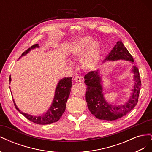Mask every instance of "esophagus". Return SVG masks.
Listing matches in <instances>:
<instances>
[{
	"instance_id": "1",
	"label": "esophagus",
	"mask_w": 152,
	"mask_h": 152,
	"mask_svg": "<svg viewBox=\"0 0 152 152\" xmlns=\"http://www.w3.org/2000/svg\"><path fill=\"white\" fill-rule=\"evenodd\" d=\"M74 80L75 81V82H82V78L80 77H79V76H76L75 78H74Z\"/></svg>"
}]
</instances>
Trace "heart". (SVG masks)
<instances>
[{"instance_id":"obj_1","label":"heart","mask_w":152,"mask_h":152,"mask_svg":"<svg viewBox=\"0 0 152 152\" xmlns=\"http://www.w3.org/2000/svg\"><path fill=\"white\" fill-rule=\"evenodd\" d=\"M86 52L82 59V65L87 68H94L99 61V44L96 41L93 42L91 37H84L77 40L71 49L73 57H81Z\"/></svg>"}]
</instances>
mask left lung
<instances>
[{"label": "left lung", "instance_id": "left-lung-1", "mask_svg": "<svg viewBox=\"0 0 152 152\" xmlns=\"http://www.w3.org/2000/svg\"><path fill=\"white\" fill-rule=\"evenodd\" d=\"M124 60L134 62L131 54L124 46L122 40L118 41L112 50L105 58L104 61ZM132 73H134V83L131 90L132 94L124 104L112 105L105 100L103 93L102 79L98 71H91L85 75V84L87 85L86 99L87 107L91 113L100 120L112 121L120 118L129 113L137 103L141 87V79L138 69L132 66Z\"/></svg>", "mask_w": 152, "mask_h": 152}]
</instances>
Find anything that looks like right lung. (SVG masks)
Wrapping results in <instances>:
<instances>
[{"label": "right lung", "mask_w": 152, "mask_h": 152, "mask_svg": "<svg viewBox=\"0 0 152 152\" xmlns=\"http://www.w3.org/2000/svg\"><path fill=\"white\" fill-rule=\"evenodd\" d=\"M36 48H39V45L37 44L33 45L30 48L26 50L24 53H23L19 59H20L21 57L26 55L27 53H28L29 51H30L31 49H34ZM72 77H65L59 81L56 90H55L54 97L51 106L45 114L37 117L23 113L18 108L15 100L13 99V102L18 112H20L23 115H24L28 120L35 124H40V125H45V124L57 122L65 111L66 103L69 97V95L70 94L71 87L72 86ZM11 78L10 75V82H11Z\"/></svg>", "instance_id": "right-lung-1"}]
</instances>
